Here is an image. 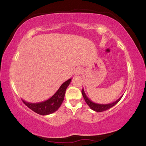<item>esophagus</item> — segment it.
Wrapping results in <instances>:
<instances>
[{"mask_svg": "<svg viewBox=\"0 0 146 146\" xmlns=\"http://www.w3.org/2000/svg\"><path fill=\"white\" fill-rule=\"evenodd\" d=\"M83 72V70L81 68H77L75 71V75L76 76H78V75H80L81 74H82Z\"/></svg>", "mask_w": 146, "mask_h": 146, "instance_id": "1", "label": "esophagus"}]
</instances>
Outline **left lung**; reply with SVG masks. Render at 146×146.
Returning <instances> with one entry per match:
<instances>
[{"instance_id": "left-lung-1", "label": "left lung", "mask_w": 146, "mask_h": 146, "mask_svg": "<svg viewBox=\"0 0 146 146\" xmlns=\"http://www.w3.org/2000/svg\"><path fill=\"white\" fill-rule=\"evenodd\" d=\"M81 92H82V95L83 96V98L85 99V102L86 103V104H88V106L90 107V108L92 110L97 111V112H101V111H106L107 110H108L110 108H111V107L114 106L117 103H119V101L121 100V98H122V95L121 98L119 99H117V101L113 102V103H109V104H98V103H94L93 101H92L90 99H88V98L85 93V91H84V89L83 88L82 91H81Z\"/></svg>"}]
</instances>
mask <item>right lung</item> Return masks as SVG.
<instances>
[{"mask_svg":"<svg viewBox=\"0 0 146 146\" xmlns=\"http://www.w3.org/2000/svg\"><path fill=\"white\" fill-rule=\"evenodd\" d=\"M71 80L72 79H69L65 82H64L59 88L58 91L50 98L45 101L37 103H28L23 99L22 100L28 108L38 114L46 115L52 113L58 110V109L62 104L64 100L66 89L68 87L69 84L70 83Z\"/></svg>","mask_w":146,"mask_h":146,"instance_id":"add662e5","label":"right lung"}]
</instances>
